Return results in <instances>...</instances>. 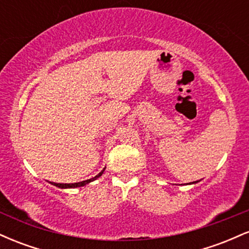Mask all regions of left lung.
<instances>
[{
	"label": "left lung",
	"mask_w": 249,
	"mask_h": 249,
	"mask_svg": "<svg viewBox=\"0 0 249 249\" xmlns=\"http://www.w3.org/2000/svg\"><path fill=\"white\" fill-rule=\"evenodd\" d=\"M196 182H198V181H193V184H196Z\"/></svg>",
	"instance_id": "obj_1"
}]
</instances>
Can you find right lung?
Wrapping results in <instances>:
<instances>
[{
	"label": "right lung",
	"instance_id": "right-lung-1",
	"mask_svg": "<svg viewBox=\"0 0 249 249\" xmlns=\"http://www.w3.org/2000/svg\"><path fill=\"white\" fill-rule=\"evenodd\" d=\"M105 168H107V167H104V168H103V170L101 171V172H99L98 174H97L96 177H93V178H91V179L84 180V181L73 182V184H57V182H53V181H49V182H50L51 185H53V186H56V187H59V188H77V187H83V186H85V185L90 184V182L95 181V180L98 179L99 177H102V174L104 173Z\"/></svg>",
	"mask_w": 249,
	"mask_h": 249
}]
</instances>
